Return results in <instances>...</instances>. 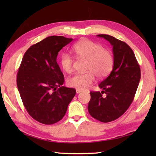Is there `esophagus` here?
<instances>
[{"instance_id": "34e87169", "label": "esophagus", "mask_w": 156, "mask_h": 156, "mask_svg": "<svg viewBox=\"0 0 156 156\" xmlns=\"http://www.w3.org/2000/svg\"><path fill=\"white\" fill-rule=\"evenodd\" d=\"M82 91L80 90V89H76V94H80L81 93Z\"/></svg>"}]
</instances>
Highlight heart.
<instances>
[{
	"label": "heart",
	"instance_id": "heart-1",
	"mask_svg": "<svg viewBox=\"0 0 156 156\" xmlns=\"http://www.w3.org/2000/svg\"><path fill=\"white\" fill-rule=\"evenodd\" d=\"M72 51L78 58L87 60L86 70L87 72L76 73L67 80L70 87L80 90H85L90 87L95 79L107 77L112 72L114 65V58L109 50L104 49L101 44L88 39H84L74 44ZM62 69L67 73L73 70V59L69 54L64 53L60 60Z\"/></svg>",
	"mask_w": 156,
	"mask_h": 156
}]
</instances>
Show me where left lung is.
<instances>
[{"instance_id":"8db88e82","label":"left lung","mask_w":156,"mask_h":156,"mask_svg":"<svg viewBox=\"0 0 156 156\" xmlns=\"http://www.w3.org/2000/svg\"><path fill=\"white\" fill-rule=\"evenodd\" d=\"M97 36L112 45L114 65L109 76L98 85L102 91L90 92L88 111L95 119L109 122L120 117L133 102L140 80V69L133 50L125 42L107 34Z\"/></svg>"}]
</instances>
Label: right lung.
Returning <instances> with one entry per match:
<instances>
[{"label":"right lung","mask_w":156,"mask_h":156,"mask_svg":"<svg viewBox=\"0 0 156 156\" xmlns=\"http://www.w3.org/2000/svg\"><path fill=\"white\" fill-rule=\"evenodd\" d=\"M72 40L47 37L27 50L18 69L17 87L23 105L34 120L44 125L61 120L76 95L73 88L62 86L64 76L56 62L60 49Z\"/></svg>","instance_id":"add662e5"}]
</instances>
